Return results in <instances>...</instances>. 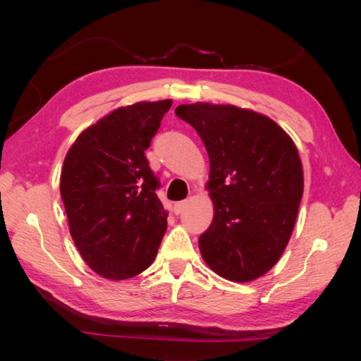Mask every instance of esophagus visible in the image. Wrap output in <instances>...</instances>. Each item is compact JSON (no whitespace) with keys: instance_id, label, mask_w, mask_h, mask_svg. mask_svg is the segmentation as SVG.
Listing matches in <instances>:
<instances>
[{"instance_id":"esophagus-1","label":"esophagus","mask_w":361,"mask_h":361,"mask_svg":"<svg viewBox=\"0 0 361 361\" xmlns=\"http://www.w3.org/2000/svg\"><path fill=\"white\" fill-rule=\"evenodd\" d=\"M186 204H188L186 200H185V202H176V203L173 204V212H175V214H181L183 209L186 208Z\"/></svg>"}]
</instances>
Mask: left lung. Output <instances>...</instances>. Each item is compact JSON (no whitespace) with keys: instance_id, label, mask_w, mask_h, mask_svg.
I'll list each match as a JSON object with an SVG mask.
<instances>
[{"instance_id":"left-lung-1","label":"left lung","mask_w":361,"mask_h":361,"mask_svg":"<svg viewBox=\"0 0 361 361\" xmlns=\"http://www.w3.org/2000/svg\"><path fill=\"white\" fill-rule=\"evenodd\" d=\"M175 114L197 130L209 155L214 219L198 239L202 257L228 281H255L276 265L293 233L304 190L296 145L250 109L195 102Z\"/></svg>"}]
</instances>
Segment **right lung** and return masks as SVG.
I'll return each mask as SVG.
<instances>
[{
  "label": "right lung",
  "instance_id": "right-lung-1",
  "mask_svg": "<svg viewBox=\"0 0 361 361\" xmlns=\"http://www.w3.org/2000/svg\"><path fill=\"white\" fill-rule=\"evenodd\" d=\"M172 99L119 106L87 127L68 150L60 194L73 240L87 265L110 281L152 265L167 228L144 152Z\"/></svg>",
  "mask_w": 361,
  "mask_h": 361
}]
</instances>
